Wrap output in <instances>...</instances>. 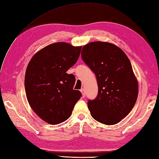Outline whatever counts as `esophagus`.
I'll return each mask as SVG.
<instances>
[{
	"label": "esophagus",
	"instance_id": "34e87169",
	"mask_svg": "<svg viewBox=\"0 0 159 159\" xmlns=\"http://www.w3.org/2000/svg\"><path fill=\"white\" fill-rule=\"evenodd\" d=\"M80 92H81V94H82V96H83V98H84V97L85 96V90H84V88L81 89H80Z\"/></svg>",
	"mask_w": 159,
	"mask_h": 159
}]
</instances>
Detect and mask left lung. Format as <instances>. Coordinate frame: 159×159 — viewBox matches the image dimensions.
<instances>
[{
	"mask_svg": "<svg viewBox=\"0 0 159 159\" xmlns=\"http://www.w3.org/2000/svg\"><path fill=\"white\" fill-rule=\"evenodd\" d=\"M81 54L98 82L97 97L88 102L91 116L106 125L120 122L133 108L139 93L129 59L121 49L108 42L89 43Z\"/></svg>",
	"mask_w": 159,
	"mask_h": 159,
	"instance_id": "left-lung-1",
	"label": "left lung"
}]
</instances>
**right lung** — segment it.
<instances>
[{
  "instance_id": "right-lung-1",
  "label": "right lung",
  "mask_w": 159,
  "mask_h": 159,
  "mask_svg": "<svg viewBox=\"0 0 159 159\" xmlns=\"http://www.w3.org/2000/svg\"><path fill=\"white\" fill-rule=\"evenodd\" d=\"M81 47L58 42L36 53L29 61L25 89L30 106L50 124L66 121L81 96L75 90V78L67 71L78 61Z\"/></svg>"
}]
</instances>
